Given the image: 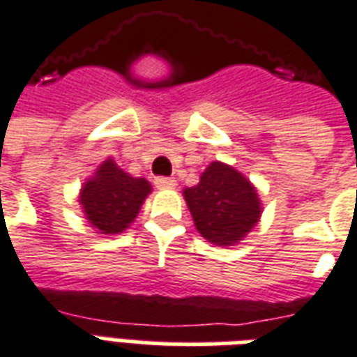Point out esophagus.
I'll return each mask as SVG.
<instances>
[{
	"instance_id": "obj_1",
	"label": "esophagus",
	"mask_w": 357,
	"mask_h": 357,
	"mask_svg": "<svg viewBox=\"0 0 357 357\" xmlns=\"http://www.w3.org/2000/svg\"><path fill=\"white\" fill-rule=\"evenodd\" d=\"M155 185L158 187V189H176L178 181L174 178H156Z\"/></svg>"
}]
</instances>
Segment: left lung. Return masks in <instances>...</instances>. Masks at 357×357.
<instances>
[{
    "label": "left lung",
    "instance_id": "8db88e82",
    "mask_svg": "<svg viewBox=\"0 0 357 357\" xmlns=\"http://www.w3.org/2000/svg\"><path fill=\"white\" fill-rule=\"evenodd\" d=\"M183 199L197 231L218 247L239 245L264 212L255 183L220 160L206 166L197 185L183 189Z\"/></svg>",
    "mask_w": 357,
    "mask_h": 357
}]
</instances>
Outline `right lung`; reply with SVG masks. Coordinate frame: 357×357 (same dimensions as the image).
<instances>
[{
    "mask_svg": "<svg viewBox=\"0 0 357 357\" xmlns=\"http://www.w3.org/2000/svg\"><path fill=\"white\" fill-rule=\"evenodd\" d=\"M151 191L147 179L133 178L109 156L82 183L78 202L95 231L118 235L133 224Z\"/></svg>",
    "mask_w": 357,
    "mask_h": 357,
    "instance_id": "right-lung-1",
    "label": "right lung"
}]
</instances>
